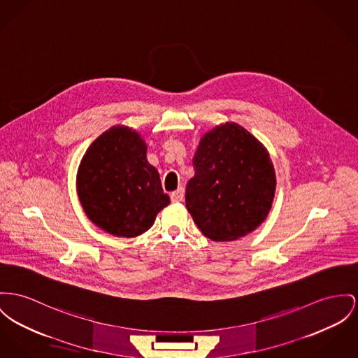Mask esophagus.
<instances>
[{"label": "esophagus", "instance_id": "1", "mask_svg": "<svg viewBox=\"0 0 358 358\" xmlns=\"http://www.w3.org/2000/svg\"><path fill=\"white\" fill-rule=\"evenodd\" d=\"M185 198V189L183 187H179L178 190L173 191L171 194V201L172 202H182Z\"/></svg>", "mask_w": 358, "mask_h": 358}]
</instances>
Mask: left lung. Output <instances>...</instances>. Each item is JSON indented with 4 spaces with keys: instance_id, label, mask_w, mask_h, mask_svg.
Returning <instances> with one entry per match:
<instances>
[{
    "instance_id": "8db88e82",
    "label": "left lung",
    "mask_w": 358,
    "mask_h": 358,
    "mask_svg": "<svg viewBox=\"0 0 358 358\" xmlns=\"http://www.w3.org/2000/svg\"><path fill=\"white\" fill-rule=\"evenodd\" d=\"M186 206L199 231L231 241L255 231L270 212L275 172L268 152L235 122L215 126L199 141Z\"/></svg>"
}]
</instances>
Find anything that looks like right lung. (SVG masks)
I'll list each match as a JSON object with an SVG mask.
<instances>
[{"label":"right lung","mask_w":358,"mask_h":358,"mask_svg":"<svg viewBox=\"0 0 358 358\" xmlns=\"http://www.w3.org/2000/svg\"><path fill=\"white\" fill-rule=\"evenodd\" d=\"M146 143L127 126H114L87 149L77 171V194L88 218L120 238L146 232L169 205Z\"/></svg>","instance_id":"1"}]
</instances>
